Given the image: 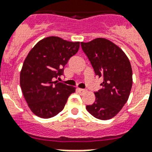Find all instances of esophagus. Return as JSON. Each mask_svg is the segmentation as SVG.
I'll list each match as a JSON object with an SVG mask.
<instances>
[{"label":"esophagus","mask_w":152,"mask_h":152,"mask_svg":"<svg viewBox=\"0 0 152 152\" xmlns=\"http://www.w3.org/2000/svg\"><path fill=\"white\" fill-rule=\"evenodd\" d=\"M77 91L80 94H83V93H86V89H80V88H77Z\"/></svg>","instance_id":"obj_1"}]
</instances>
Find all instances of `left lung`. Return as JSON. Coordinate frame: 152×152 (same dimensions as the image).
I'll use <instances>...</instances> for the list:
<instances>
[{
    "label": "left lung",
    "mask_w": 152,
    "mask_h": 152,
    "mask_svg": "<svg viewBox=\"0 0 152 152\" xmlns=\"http://www.w3.org/2000/svg\"><path fill=\"white\" fill-rule=\"evenodd\" d=\"M80 45L96 75L103 77L102 89L94 93L95 101L86 106V109L97 119H112L124 107L130 94L133 84L130 62L120 47L105 38H96Z\"/></svg>",
    "instance_id": "1"
}]
</instances>
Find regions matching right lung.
I'll use <instances>...</instances> for the list:
<instances>
[{"label": "right lung", "mask_w": 152, "mask_h": 152, "mask_svg": "<svg viewBox=\"0 0 152 152\" xmlns=\"http://www.w3.org/2000/svg\"><path fill=\"white\" fill-rule=\"evenodd\" d=\"M80 42L50 37L40 40L28 53L20 72V86L29 108L47 119L63 111L76 88L55 78L62 76L71 57L79 50Z\"/></svg>", "instance_id": "obj_1"}]
</instances>
